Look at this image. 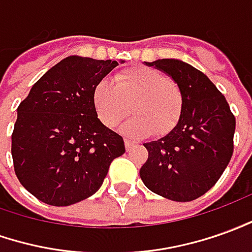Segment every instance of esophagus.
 <instances>
[{
  "instance_id": "esophagus-1",
  "label": "esophagus",
  "mask_w": 252,
  "mask_h": 252,
  "mask_svg": "<svg viewBox=\"0 0 252 252\" xmlns=\"http://www.w3.org/2000/svg\"><path fill=\"white\" fill-rule=\"evenodd\" d=\"M133 145H134V141H131V140H129V138H125V147H126L127 151H129Z\"/></svg>"
}]
</instances>
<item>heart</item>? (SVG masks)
I'll use <instances>...</instances> for the list:
<instances>
[{"mask_svg": "<svg viewBox=\"0 0 252 252\" xmlns=\"http://www.w3.org/2000/svg\"><path fill=\"white\" fill-rule=\"evenodd\" d=\"M115 83L101 79L93 89V104L101 122L112 129L129 114L121 127L127 136L169 134L180 122L184 109L181 86L163 72L148 67H131L116 72Z\"/></svg>", "mask_w": 252, "mask_h": 252, "instance_id": "heart-1", "label": "heart"}]
</instances>
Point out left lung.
Returning <instances> with one entry per match:
<instances>
[{
  "mask_svg": "<svg viewBox=\"0 0 252 252\" xmlns=\"http://www.w3.org/2000/svg\"><path fill=\"white\" fill-rule=\"evenodd\" d=\"M147 65L164 71L181 86L184 109L166 137L144 144L140 169L145 187L174 202H190L216 185L233 155L236 119L226 98L202 71L176 59Z\"/></svg>",
  "mask_w": 252,
  "mask_h": 252,
  "instance_id": "left-lung-1",
  "label": "left lung"
}]
</instances>
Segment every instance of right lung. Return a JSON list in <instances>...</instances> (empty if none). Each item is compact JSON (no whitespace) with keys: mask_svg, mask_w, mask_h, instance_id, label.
<instances>
[{"mask_svg":"<svg viewBox=\"0 0 252 252\" xmlns=\"http://www.w3.org/2000/svg\"><path fill=\"white\" fill-rule=\"evenodd\" d=\"M116 65L115 60L65 57L19 104L13 169L41 202L70 206L96 193L111 162L125 154L122 136L100 122L93 104L96 83Z\"/></svg>","mask_w":252,"mask_h":252,"instance_id":"right-lung-1","label":"right lung"}]
</instances>
